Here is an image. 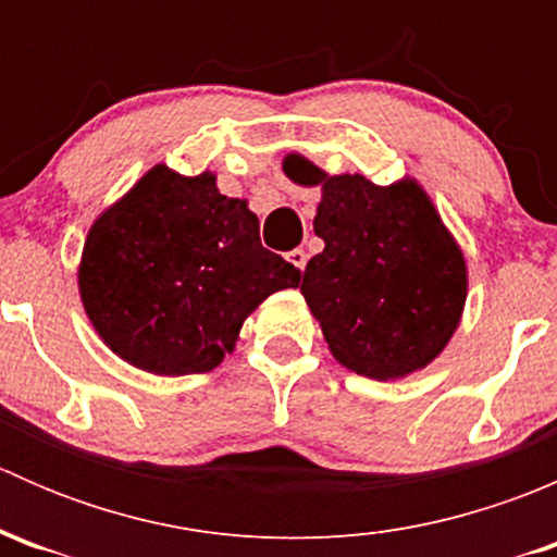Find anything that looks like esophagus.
I'll use <instances>...</instances> for the list:
<instances>
[{"mask_svg": "<svg viewBox=\"0 0 557 557\" xmlns=\"http://www.w3.org/2000/svg\"><path fill=\"white\" fill-rule=\"evenodd\" d=\"M285 258H288V261L294 263V267L299 269V272H305V267H307V252L301 250V247H296V250H290Z\"/></svg>", "mask_w": 557, "mask_h": 557, "instance_id": "obj_1", "label": "esophagus"}]
</instances>
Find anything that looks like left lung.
<instances>
[{
  "mask_svg": "<svg viewBox=\"0 0 557 557\" xmlns=\"http://www.w3.org/2000/svg\"><path fill=\"white\" fill-rule=\"evenodd\" d=\"M296 185H320L301 294L329 350L350 372L398 380L447 347L466 305V261L429 194L414 180L374 185L363 174H325L285 156Z\"/></svg>",
  "mask_w": 557,
  "mask_h": 557,
  "instance_id": "left-lung-1",
  "label": "left lung"
}]
</instances>
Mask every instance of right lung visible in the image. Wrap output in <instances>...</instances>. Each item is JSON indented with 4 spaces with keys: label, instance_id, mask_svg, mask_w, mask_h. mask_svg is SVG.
Masks as SVG:
<instances>
[{
    "label": "right lung",
    "instance_id": "right-lung-1",
    "mask_svg": "<svg viewBox=\"0 0 557 557\" xmlns=\"http://www.w3.org/2000/svg\"><path fill=\"white\" fill-rule=\"evenodd\" d=\"M299 269L267 250L245 199L215 174L153 166L94 221L77 285L88 320L115 356L161 377L215 369L245 318Z\"/></svg>",
    "mask_w": 557,
    "mask_h": 557
}]
</instances>
